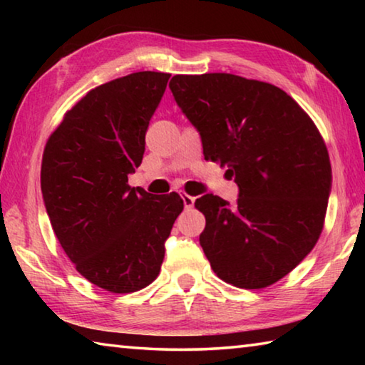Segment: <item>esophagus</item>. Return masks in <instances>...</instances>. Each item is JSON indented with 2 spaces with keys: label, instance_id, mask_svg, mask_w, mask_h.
Instances as JSON below:
<instances>
[{
  "label": "esophagus",
  "instance_id": "1",
  "mask_svg": "<svg viewBox=\"0 0 365 365\" xmlns=\"http://www.w3.org/2000/svg\"><path fill=\"white\" fill-rule=\"evenodd\" d=\"M182 200H183V205H185V207H187V209H191V207L195 206V200H196V197L190 196V195H187V193H183V195H182Z\"/></svg>",
  "mask_w": 365,
  "mask_h": 365
}]
</instances>
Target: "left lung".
Segmentation results:
<instances>
[{"instance_id": "left-lung-1", "label": "left lung", "mask_w": 365, "mask_h": 365, "mask_svg": "<svg viewBox=\"0 0 365 365\" xmlns=\"http://www.w3.org/2000/svg\"><path fill=\"white\" fill-rule=\"evenodd\" d=\"M170 91L201 135L205 159L227 165L237 205L205 195L200 245L215 275L259 289L289 274L322 233L331 165L322 135L279 86L233 73L174 76Z\"/></svg>"}]
</instances>
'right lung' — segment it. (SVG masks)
Listing matches in <instances>:
<instances>
[{
    "label": "right lung",
    "mask_w": 365,
    "mask_h": 365,
    "mask_svg": "<svg viewBox=\"0 0 365 365\" xmlns=\"http://www.w3.org/2000/svg\"><path fill=\"white\" fill-rule=\"evenodd\" d=\"M169 77L135 72L90 90L43 153L41 193L53 230L80 275L110 293L156 280L183 211L177 193L153 196L128 185Z\"/></svg>",
    "instance_id": "add662e5"
}]
</instances>
